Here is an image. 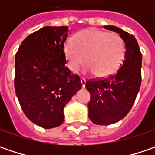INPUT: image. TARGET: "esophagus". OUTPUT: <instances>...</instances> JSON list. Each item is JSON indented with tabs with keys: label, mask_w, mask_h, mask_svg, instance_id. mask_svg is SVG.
<instances>
[{
	"label": "esophagus",
	"mask_w": 155,
	"mask_h": 155,
	"mask_svg": "<svg viewBox=\"0 0 155 155\" xmlns=\"http://www.w3.org/2000/svg\"><path fill=\"white\" fill-rule=\"evenodd\" d=\"M80 81H81V84H82V86H83V88H84V87H85V84H86V80H85L84 78H81Z\"/></svg>",
	"instance_id": "esophagus-1"
}]
</instances>
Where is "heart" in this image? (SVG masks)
I'll return each mask as SVG.
<instances>
[{"mask_svg": "<svg viewBox=\"0 0 155 155\" xmlns=\"http://www.w3.org/2000/svg\"><path fill=\"white\" fill-rule=\"evenodd\" d=\"M64 54L71 71L77 72L86 57L85 71L104 78L115 73L120 67L125 55V44L117 34L89 29L76 34L74 42H66Z\"/></svg>", "mask_w": 155, "mask_h": 155, "instance_id": "heart-1", "label": "heart"}]
</instances>
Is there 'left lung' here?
Wrapping results in <instances>:
<instances>
[{"instance_id":"1","label":"left lung","mask_w":155,"mask_h":155,"mask_svg":"<svg viewBox=\"0 0 155 155\" xmlns=\"http://www.w3.org/2000/svg\"><path fill=\"white\" fill-rule=\"evenodd\" d=\"M104 28L119 34L125 44V56L115 74L85 84L91 94L89 118L97 125L113 124L127 116L141 82L142 56L134 35L115 26H104Z\"/></svg>"}]
</instances>
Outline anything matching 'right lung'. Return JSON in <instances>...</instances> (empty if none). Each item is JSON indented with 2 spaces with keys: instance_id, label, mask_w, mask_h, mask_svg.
Wrapping results in <instances>:
<instances>
[{
  "instance_id": "1",
  "label": "right lung",
  "mask_w": 155,
  "mask_h": 155,
  "mask_svg": "<svg viewBox=\"0 0 155 155\" xmlns=\"http://www.w3.org/2000/svg\"><path fill=\"white\" fill-rule=\"evenodd\" d=\"M68 27H44L23 40L15 55V88L21 109L48 129L64 122V109L81 88L66 66L64 45Z\"/></svg>"
}]
</instances>
